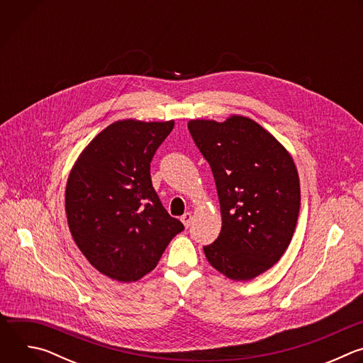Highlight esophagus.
<instances>
[{
	"label": "esophagus",
	"instance_id": "esophagus-1",
	"mask_svg": "<svg viewBox=\"0 0 363 363\" xmlns=\"http://www.w3.org/2000/svg\"><path fill=\"white\" fill-rule=\"evenodd\" d=\"M181 221H182V224L185 225V228H188V227L191 225V223H192V214H191V213H185V214L181 217Z\"/></svg>",
	"mask_w": 363,
	"mask_h": 363
}]
</instances>
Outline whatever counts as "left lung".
I'll list each match as a JSON object with an SVG mask.
<instances>
[{
  "instance_id": "1",
  "label": "left lung",
  "mask_w": 363,
  "mask_h": 363,
  "mask_svg": "<svg viewBox=\"0 0 363 363\" xmlns=\"http://www.w3.org/2000/svg\"><path fill=\"white\" fill-rule=\"evenodd\" d=\"M189 133L208 161L220 198L221 231L203 247L225 277L247 281L273 267L289 247L300 210L297 168L287 149L250 118L196 119Z\"/></svg>"
}]
</instances>
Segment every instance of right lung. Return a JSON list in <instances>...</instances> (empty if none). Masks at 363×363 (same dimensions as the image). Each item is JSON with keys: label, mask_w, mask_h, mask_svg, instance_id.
Listing matches in <instances>:
<instances>
[{"label": "right lung", "mask_w": 363, "mask_h": 363, "mask_svg": "<svg viewBox=\"0 0 363 363\" xmlns=\"http://www.w3.org/2000/svg\"><path fill=\"white\" fill-rule=\"evenodd\" d=\"M175 122L118 121L83 149L66 185L72 237L101 274L130 283L157 267L184 230L150 179V161Z\"/></svg>", "instance_id": "add662e5"}]
</instances>
